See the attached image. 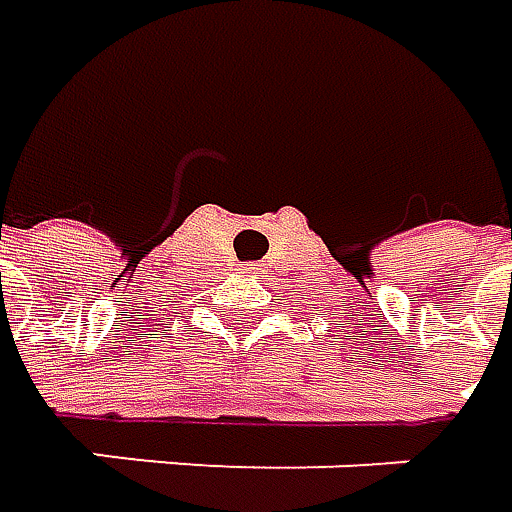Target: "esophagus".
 Instances as JSON below:
<instances>
[{"label":"esophagus","mask_w":512,"mask_h":512,"mask_svg":"<svg viewBox=\"0 0 512 512\" xmlns=\"http://www.w3.org/2000/svg\"><path fill=\"white\" fill-rule=\"evenodd\" d=\"M249 271H255V269H249Z\"/></svg>","instance_id":"34e87169"}]
</instances>
